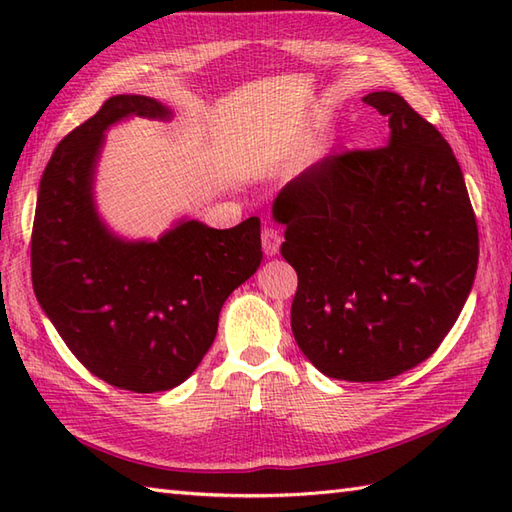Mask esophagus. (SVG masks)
Instances as JSON below:
<instances>
[{
	"instance_id": "1",
	"label": "esophagus",
	"mask_w": 512,
	"mask_h": 512,
	"mask_svg": "<svg viewBox=\"0 0 512 512\" xmlns=\"http://www.w3.org/2000/svg\"><path fill=\"white\" fill-rule=\"evenodd\" d=\"M279 244H281V235L275 226H264L262 228V246L264 253L268 257H273L279 253Z\"/></svg>"
}]
</instances>
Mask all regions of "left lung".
I'll return each mask as SVG.
<instances>
[{
	"label": "left lung",
	"mask_w": 512,
	"mask_h": 512,
	"mask_svg": "<svg viewBox=\"0 0 512 512\" xmlns=\"http://www.w3.org/2000/svg\"><path fill=\"white\" fill-rule=\"evenodd\" d=\"M389 143L314 162L279 191L299 350L336 380H389L438 350L473 288L480 237L442 134L396 92L363 96Z\"/></svg>",
	"instance_id": "left-lung-1"
}]
</instances>
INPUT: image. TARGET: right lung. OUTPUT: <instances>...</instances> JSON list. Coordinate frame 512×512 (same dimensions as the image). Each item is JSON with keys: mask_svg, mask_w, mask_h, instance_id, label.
Wrapping results in <instances>:
<instances>
[{"mask_svg": "<svg viewBox=\"0 0 512 512\" xmlns=\"http://www.w3.org/2000/svg\"><path fill=\"white\" fill-rule=\"evenodd\" d=\"M118 94L65 136L41 176L30 237L32 288L79 363L118 389L184 383L215 341L228 295L262 264L259 217L226 231L184 220L158 242L107 231L92 198L103 132L127 116L169 118Z\"/></svg>", "mask_w": 512, "mask_h": 512, "instance_id": "add662e5", "label": "right lung"}]
</instances>
